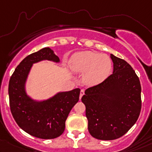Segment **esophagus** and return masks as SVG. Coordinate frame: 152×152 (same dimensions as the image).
I'll return each mask as SVG.
<instances>
[{"label":"esophagus","instance_id":"34e87169","mask_svg":"<svg viewBox=\"0 0 152 152\" xmlns=\"http://www.w3.org/2000/svg\"><path fill=\"white\" fill-rule=\"evenodd\" d=\"M84 90L81 89V91H80V96H79L80 99H81V97H82V96H83V95H84Z\"/></svg>","mask_w":152,"mask_h":152}]
</instances>
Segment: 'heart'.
<instances>
[{
	"label": "heart",
	"instance_id": "b5f03b06",
	"mask_svg": "<svg viewBox=\"0 0 152 152\" xmlns=\"http://www.w3.org/2000/svg\"><path fill=\"white\" fill-rule=\"evenodd\" d=\"M71 66L76 72L85 73L84 80L86 84L96 85L110 76L113 65L111 59L106 55L85 51L73 56Z\"/></svg>",
	"mask_w": 152,
	"mask_h": 152
}]
</instances>
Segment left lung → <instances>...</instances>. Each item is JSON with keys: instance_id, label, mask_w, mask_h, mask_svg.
Returning a JSON list of instances; mask_svg holds the SVG:
<instances>
[{"instance_id": "8db88e82", "label": "left lung", "mask_w": 152, "mask_h": 152, "mask_svg": "<svg viewBox=\"0 0 152 152\" xmlns=\"http://www.w3.org/2000/svg\"><path fill=\"white\" fill-rule=\"evenodd\" d=\"M113 73L100 84L88 88L81 101L86 106L88 130L99 140L126 134L137 121L141 109V87L133 68L111 54Z\"/></svg>"}]
</instances>
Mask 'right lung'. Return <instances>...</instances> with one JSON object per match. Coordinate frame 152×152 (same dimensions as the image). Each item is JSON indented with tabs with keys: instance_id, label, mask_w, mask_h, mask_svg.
Here are the masks:
<instances>
[{
	"instance_id": "add662e5",
	"label": "right lung",
	"mask_w": 152,
	"mask_h": 152,
	"mask_svg": "<svg viewBox=\"0 0 152 152\" xmlns=\"http://www.w3.org/2000/svg\"><path fill=\"white\" fill-rule=\"evenodd\" d=\"M42 60L59 62L50 48H45L31 53L18 65L8 84L9 104L15 121L23 131L42 139L57 138L63 133L70 111L79 99L80 89L60 92L43 102L30 99L24 84L33 63Z\"/></svg>"
}]
</instances>
